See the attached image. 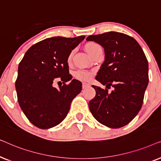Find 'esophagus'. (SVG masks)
Returning <instances> with one entry per match:
<instances>
[{
	"mask_svg": "<svg viewBox=\"0 0 161 161\" xmlns=\"http://www.w3.org/2000/svg\"><path fill=\"white\" fill-rule=\"evenodd\" d=\"M89 86H90V85L89 84V83H83V85H82L83 89H86V88L89 87Z\"/></svg>",
	"mask_w": 161,
	"mask_h": 161,
	"instance_id": "1",
	"label": "esophagus"
}]
</instances>
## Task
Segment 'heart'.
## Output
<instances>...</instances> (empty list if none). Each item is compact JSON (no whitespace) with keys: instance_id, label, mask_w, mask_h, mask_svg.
<instances>
[{"instance_id":"heart-1","label":"heart","mask_w":161,"mask_h":161,"mask_svg":"<svg viewBox=\"0 0 161 161\" xmlns=\"http://www.w3.org/2000/svg\"><path fill=\"white\" fill-rule=\"evenodd\" d=\"M101 48L100 45L99 44L94 42H89L86 44L85 45V49L86 50V51L91 55L92 56H93L94 53L97 51V50ZM75 50H72L70 51V53L68 55L67 61V63L70 64L72 62V56L74 55ZM93 76V73L92 72L88 71V70H78L75 72V77L78 79V80H83V81H89L92 78Z\"/></svg>"}]
</instances>
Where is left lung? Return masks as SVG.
<instances>
[{
  "mask_svg": "<svg viewBox=\"0 0 161 161\" xmlns=\"http://www.w3.org/2000/svg\"><path fill=\"white\" fill-rule=\"evenodd\" d=\"M105 50V61L96 79L106 89L92 86L96 95L89 110L101 124L119 128L133 119L142 108L149 83L148 61L138 42L128 35L115 31L91 35ZM111 86L114 89L108 92Z\"/></svg>",
  "mask_w": 161,
  "mask_h": 161,
  "instance_id": "left-lung-1",
  "label": "left lung"
}]
</instances>
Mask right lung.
I'll list each match as a JSON object with an SVG mask.
<instances>
[{
	"label": "right lung",
	"instance_id": "obj_1",
	"mask_svg": "<svg viewBox=\"0 0 161 161\" xmlns=\"http://www.w3.org/2000/svg\"><path fill=\"white\" fill-rule=\"evenodd\" d=\"M84 38L45 39L32 45L19 62L15 82L19 105L28 119L39 128H51L60 124L72 100L82 89L80 81L72 80L67 59ZM56 80L63 82L59 89L52 86Z\"/></svg>",
	"mask_w": 161,
	"mask_h": 161
}]
</instances>
